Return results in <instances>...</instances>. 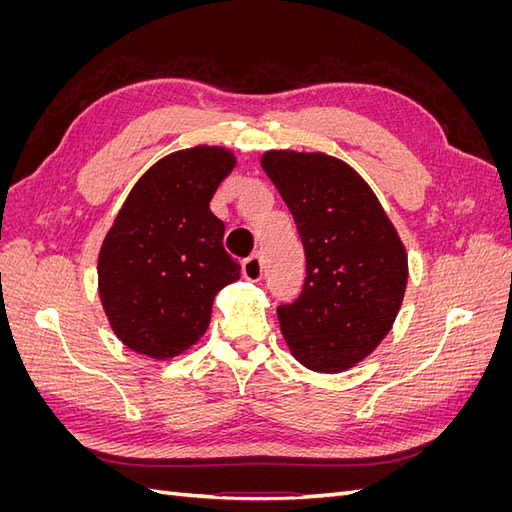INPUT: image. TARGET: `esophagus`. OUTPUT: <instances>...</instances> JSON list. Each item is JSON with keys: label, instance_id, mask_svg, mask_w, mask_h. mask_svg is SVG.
<instances>
[{"label": "esophagus", "instance_id": "esophagus-1", "mask_svg": "<svg viewBox=\"0 0 512 512\" xmlns=\"http://www.w3.org/2000/svg\"><path fill=\"white\" fill-rule=\"evenodd\" d=\"M262 271H265V267H262V256L260 254H254L250 258L243 260V267H241V273L245 280L250 282H258L262 277Z\"/></svg>", "mask_w": 512, "mask_h": 512}]
</instances>
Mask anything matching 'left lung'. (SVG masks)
I'll return each instance as SVG.
<instances>
[{
  "instance_id": "8db88e82",
  "label": "left lung",
  "mask_w": 512,
  "mask_h": 512,
  "mask_svg": "<svg viewBox=\"0 0 512 512\" xmlns=\"http://www.w3.org/2000/svg\"><path fill=\"white\" fill-rule=\"evenodd\" d=\"M260 166L288 205L307 260L299 299L277 307L282 335L301 365L339 374L391 331L408 284L406 247L346 162L273 149Z\"/></svg>"
}]
</instances>
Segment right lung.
Instances as JSON below:
<instances>
[{
	"mask_svg": "<svg viewBox=\"0 0 512 512\" xmlns=\"http://www.w3.org/2000/svg\"><path fill=\"white\" fill-rule=\"evenodd\" d=\"M226 147L198 145L164 156L136 181L106 232L98 292L115 335L130 350L166 361L205 335L215 294L239 280L224 250V222L209 209L235 168Z\"/></svg>",
	"mask_w": 512,
	"mask_h": 512,
	"instance_id": "add662e5",
	"label": "right lung"
}]
</instances>
